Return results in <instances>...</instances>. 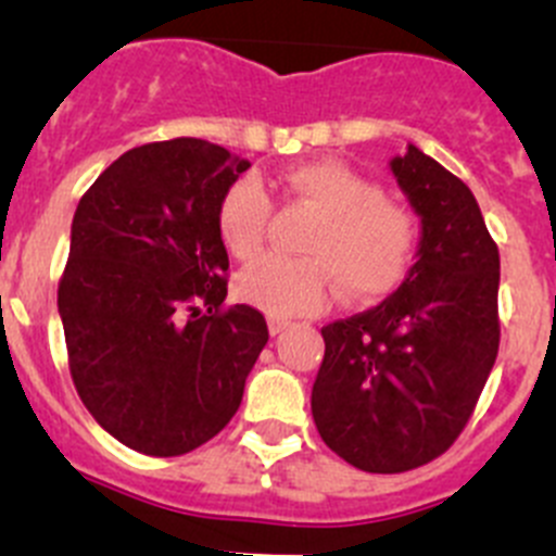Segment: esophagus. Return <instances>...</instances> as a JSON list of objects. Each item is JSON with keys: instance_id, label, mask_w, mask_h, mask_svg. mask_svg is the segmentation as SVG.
I'll return each mask as SVG.
<instances>
[{"instance_id": "1", "label": "esophagus", "mask_w": 556, "mask_h": 556, "mask_svg": "<svg viewBox=\"0 0 556 556\" xmlns=\"http://www.w3.org/2000/svg\"><path fill=\"white\" fill-rule=\"evenodd\" d=\"M290 323L285 320V317H268V331H271V337H277V333H282L285 328H288Z\"/></svg>"}]
</instances>
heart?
Here are the masks:
<instances>
[{
	"label": "heart",
	"instance_id": "heart-1",
	"mask_svg": "<svg viewBox=\"0 0 556 556\" xmlns=\"http://www.w3.org/2000/svg\"><path fill=\"white\" fill-rule=\"evenodd\" d=\"M282 195L304 203L317 223L301 241V255H266L241 268L236 293L266 315L293 317L320 309L337 282L350 301H371L402 282L415 247V219L386 201L366 176L339 163H304L282 176ZM271 201L261 181L239 179L217 212L219 239L230 255L250 261L261 252Z\"/></svg>",
	"mask_w": 556,
	"mask_h": 556
}]
</instances>
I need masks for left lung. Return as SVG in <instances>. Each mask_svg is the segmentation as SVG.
Returning <instances> with one entry per match:
<instances>
[{
	"mask_svg": "<svg viewBox=\"0 0 556 556\" xmlns=\"http://www.w3.org/2000/svg\"><path fill=\"white\" fill-rule=\"evenodd\" d=\"M388 165L421 217L415 263L382 304L323 328L312 386L323 443L364 472L413 470L448 451L500 348V252L476 195L413 143Z\"/></svg>",
	"mask_w": 556,
	"mask_h": 556,
	"instance_id": "obj_1",
	"label": "left lung"
}]
</instances>
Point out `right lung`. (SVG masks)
<instances>
[{"label": "right lung", "instance_id": "1", "mask_svg": "<svg viewBox=\"0 0 556 556\" xmlns=\"http://www.w3.org/2000/svg\"><path fill=\"white\" fill-rule=\"evenodd\" d=\"M250 163L174 138L129 149L75 208L59 317L70 375L94 421L127 448L181 456L223 432L268 342L228 295L217 212Z\"/></svg>", "mask_w": 556, "mask_h": 556}]
</instances>
